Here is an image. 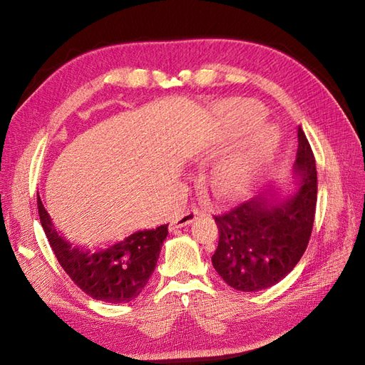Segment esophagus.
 I'll list each match as a JSON object with an SVG mask.
<instances>
[{
    "instance_id": "esophagus-1",
    "label": "esophagus",
    "mask_w": 365,
    "mask_h": 365,
    "mask_svg": "<svg viewBox=\"0 0 365 365\" xmlns=\"http://www.w3.org/2000/svg\"><path fill=\"white\" fill-rule=\"evenodd\" d=\"M197 215H200V212H197L196 208H190L187 210V212H184L182 215H180L178 217H175L172 222H170V230H175V228H181V227H185L192 224L193 220L197 217Z\"/></svg>"
}]
</instances>
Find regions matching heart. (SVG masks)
Returning <instances> with one entry per match:
<instances>
[{
    "mask_svg": "<svg viewBox=\"0 0 365 365\" xmlns=\"http://www.w3.org/2000/svg\"><path fill=\"white\" fill-rule=\"evenodd\" d=\"M263 117V108L239 98L225 103L217 113L219 135L231 140L245 130L237 149L210 172L207 184L219 200H237L245 195L256 175L269 161L275 146V130L267 123H256Z\"/></svg>",
    "mask_w": 365,
    "mask_h": 365,
    "instance_id": "heart-1",
    "label": "heart"
}]
</instances>
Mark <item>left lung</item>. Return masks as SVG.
<instances>
[{
	"label": "left lung",
	"instance_id": "8db88e82",
	"mask_svg": "<svg viewBox=\"0 0 365 365\" xmlns=\"http://www.w3.org/2000/svg\"><path fill=\"white\" fill-rule=\"evenodd\" d=\"M294 172L300 185L284 200L262 192L215 216L219 242L212 263L231 288L242 292L268 289L284 279L304 254L312 235L318 182L314 152L300 126Z\"/></svg>",
	"mask_w": 365,
	"mask_h": 365
}]
</instances>
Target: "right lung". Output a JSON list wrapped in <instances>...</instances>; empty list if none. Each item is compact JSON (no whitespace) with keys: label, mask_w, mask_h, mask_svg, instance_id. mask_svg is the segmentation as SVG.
<instances>
[{"label":"right lung","mask_w":365,"mask_h":365,"mask_svg":"<svg viewBox=\"0 0 365 365\" xmlns=\"http://www.w3.org/2000/svg\"><path fill=\"white\" fill-rule=\"evenodd\" d=\"M38 213L54 256L77 288L94 300L114 304L134 300L145 289L169 233V224L141 230L115 245L90 252L71 247L54 230L39 196Z\"/></svg>","instance_id":"right-lung-1"}]
</instances>
